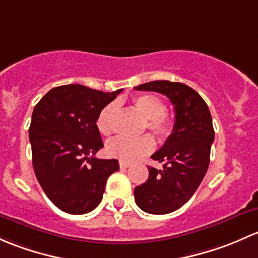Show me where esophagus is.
Instances as JSON below:
<instances>
[{"label": "esophagus", "instance_id": "34e87169", "mask_svg": "<svg viewBox=\"0 0 258 258\" xmlns=\"http://www.w3.org/2000/svg\"><path fill=\"white\" fill-rule=\"evenodd\" d=\"M119 165H120V169H126V168H129L132 164L128 163V161H119Z\"/></svg>", "mask_w": 258, "mask_h": 258}]
</instances>
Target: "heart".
Returning a JSON list of instances; mask_svg holds the SVG:
<instances>
[{
    "instance_id": "b5f03b06",
    "label": "heart",
    "mask_w": 258,
    "mask_h": 258,
    "mask_svg": "<svg viewBox=\"0 0 258 258\" xmlns=\"http://www.w3.org/2000/svg\"><path fill=\"white\" fill-rule=\"evenodd\" d=\"M135 108L147 119V128L160 139H165L172 133V120L165 113V104L160 98L153 94L138 95L133 100ZM116 105L109 103L99 111L97 118V128L103 135H109L113 132V119ZM155 143L150 135L139 138L116 137L108 142L107 153L110 156L123 161H133L150 154Z\"/></svg>"
}]
</instances>
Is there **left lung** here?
Masks as SVG:
<instances>
[{
    "mask_svg": "<svg viewBox=\"0 0 258 258\" xmlns=\"http://www.w3.org/2000/svg\"><path fill=\"white\" fill-rule=\"evenodd\" d=\"M135 89L161 93L174 105L172 133L151 155L163 163V169L148 168L147 182L134 188L135 203L143 211L170 214L188 201L208 171L215 138L211 114L200 94L184 83L154 81Z\"/></svg>",
    "mask_w": 258,
    "mask_h": 258,
    "instance_id": "obj_1",
    "label": "left lung"
}]
</instances>
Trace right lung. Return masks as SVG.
Returning a JSON list of instances; mask_svg holds the SVG:
<instances>
[{
	"label": "right lung",
	"mask_w": 258,
	"mask_h": 258,
	"mask_svg": "<svg viewBox=\"0 0 258 258\" xmlns=\"http://www.w3.org/2000/svg\"><path fill=\"white\" fill-rule=\"evenodd\" d=\"M121 89L111 93L81 84L55 87L36 104L30 125L34 174L48 199L72 215L100 204L116 159H97L103 145L97 128L99 111Z\"/></svg>",
	"instance_id": "right-lung-1"
}]
</instances>
